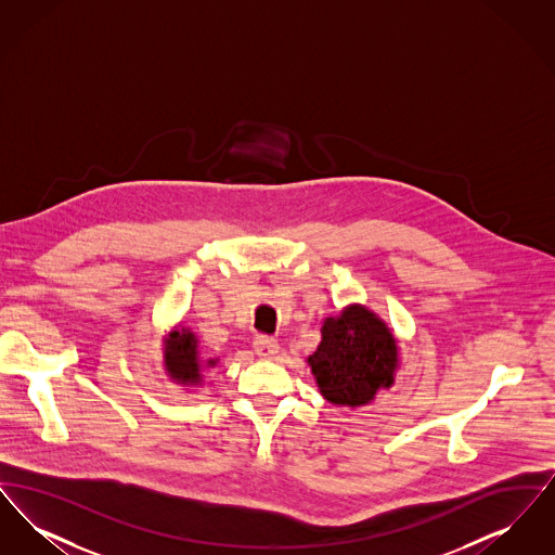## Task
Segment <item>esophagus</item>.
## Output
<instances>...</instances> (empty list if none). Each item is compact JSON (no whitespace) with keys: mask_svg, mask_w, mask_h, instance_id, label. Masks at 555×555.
<instances>
[{"mask_svg":"<svg viewBox=\"0 0 555 555\" xmlns=\"http://www.w3.org/2000/svg\"><path fill=\"white\" fill-rule=\"evenodd\" d=\"M254 351H256L260 358L270 360V358H274V353L279 351V341H276L274 337H268V335H258V337L254 339Z\"/></svg>","mask_w":555,"mask_h":555,"instance_id":"esophagus-1","label":"esophagus"}]
</instances>
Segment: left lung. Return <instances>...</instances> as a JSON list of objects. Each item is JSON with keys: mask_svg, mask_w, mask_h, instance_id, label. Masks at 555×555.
Returning a JSON list of instances; mask_svg holds the SVG:
<instances>
[{"mask_svg": "<svg viewBox=\"0 0 555 555\" xmlns=\"http://www.w3.org/2000/svg\"><path fill=\"white\" fill-rule=\"evenodd\" d=\"M320 393L335 405H364L393 385L397 344L385 322L362 306L322 324V341L308 358Z\"/></svg>", "mask_w": 555, "mask_h": 555, "instance_id": "left-lung-1", "label": "left lung"}]
</instances>
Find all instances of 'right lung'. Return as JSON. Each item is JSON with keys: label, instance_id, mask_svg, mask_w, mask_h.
<instances>
[{"label": "right lung", "instance_id": "obj_1", "mask_svg": "<svg viewBox=\"0 0 555 555\" xmlns=\"http://www.w3.org/2000/svg\"><path fill=\"white\" fill-rule=\"evenodd\" d=\"M166 369L168 372L183 380V383H199V372H202V360H199V349H197V339L189 331H175L166 345Z\"/></svg>", "mask_w": 555, "mask_h": 555}]
</instances>
